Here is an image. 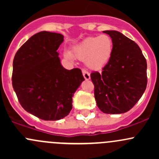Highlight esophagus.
Segmentation results:
<instances>
[{
	"label": "esophagus",
	"mask_w": 159,
	"mask_h": 159,
	"mask_svg": "<svg viewBox=\"0 0 159 159\" xmlns=\"http://www.w3.org/2000/svg\"><path fill=\"white\" fill-rule=\"evenodd\" d=\"M82 75H83V76H84V79L85 80H89L90 78H91V77H90L89 72L87 71V70H84V69H82Z\"/></svg>",
	"instance_id": "1"
}]
</instances>
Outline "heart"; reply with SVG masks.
<instances>
[{
	"label": "heart",
	"instance_id": "b5f03b06",
	"mask_svg": "<svg viewBox=\"0 0 159 159\" xmlns=\"http://www.w3.org/2000/svg\"><path fill=\"white\" fill-rule=\"evenodd\" d=\"M114 44L107 34L90 37L75 48L74 54L79 60H85L86 65L93 70H98L109 62L113 54ZM66 57H70L68 54Z\"/></svg>",
	"mask_w": 159,
	"mask_h": 159
}]
</instances>
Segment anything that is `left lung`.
<instances>
[{
  "mask_svg": "<svg viewBox=\"0 0 159 159\" xmlns=\"http://www.w3.org/2000/svg\"><path fill=\"white\" fill-rule=\"evenodd\" d=\"M114 44L111 58L101 73L93 71L94 98L106 114H122L134 107L147 86V62L132 40L116 30H105Z\"/></svg>",
  "mask_w": 159,
  "mask_h": 159,
  "instance_id": "left-lung-1",
  "label": "left lung"
}]
</instances>
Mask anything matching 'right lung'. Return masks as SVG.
<instances>
[{
	"mask_svg": "<svg viewBox=\"0 0 159 159\" xmlns=\"http://www.w3.org/2000/svg\"><path fill=\"white\" fill-rule=\"evenodd\" d=\"M64 41L58 33L35 34L18 49L13 61L12 85L25 111L44 121L70 113L72 97L84 80L79 68L67 70L57 50Z\"/></svg>",
	"mask_w": 159,
	"mask_h": 159,
	"instance_id": "add662e5",
	"label": "right lung"
}]
</instances>
